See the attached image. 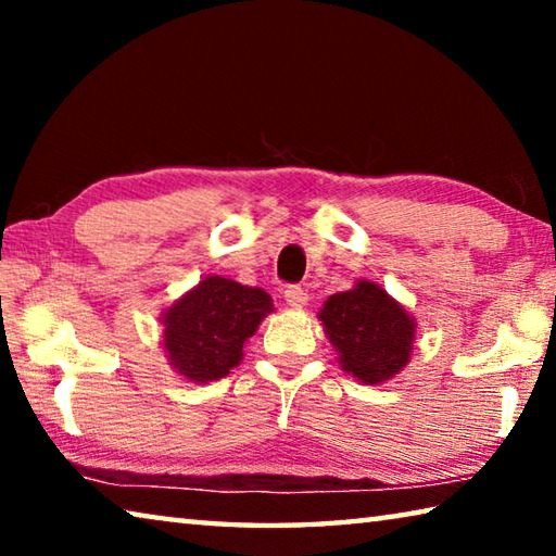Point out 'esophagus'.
I'll use <instances>...</instances> for the list:
<instances>
[{"mask_svg":"<svg viewBox=\"0 0 556 556\" xmlns=\"http://www.w3.org/2000/svg\"><path fill=\"white\" fill-rule=\"evenodd\" d=\"M285 299H287V304L289 306H296V308H301L308 301V294H306V289L304 287H299V285H291V287H287L285 289Z\"/></svg>","mask_w":556,"mask_h":556,"instance_id":"obj_1","label":"esophagus"}]
</instances>
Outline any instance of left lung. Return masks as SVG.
I'll use <instances>...</instances> for the list:
<instances>
[{"label":"left lung","mask_w":556,"mask_h":556,"mask_svg":"<svg viewBox=\"0 0 556 556\" xmlns=\"http://www.w3.org/2000/svg\"><path fill=\"white\" fill-rule=\"evenodd\" d=\"M318 318L341 353L343 368L361 382L390 380L409 361L412 318L378 285L361 281L351 291L333 294Z\"/></svg>","instance_id":"left-lung-1"}]
</instances>
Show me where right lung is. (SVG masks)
I'll use <instances>...</instances> for the list:
<instances>
[{"label":"right lung","instance_id":"1","mask_svg":"<svg viewBox=\"0 0 556 556\" xmlns=\"http://www.w3.org/2000/svg\"><path fill=\"white\" fill-rule=\"evenodd\" d=\"M271 312L267 291L208 277L164 316V345L174 368L193 382H213L238 368L242 343Z\"/></svg>","mask_w":556,"mask_h":556}]
</instances>
